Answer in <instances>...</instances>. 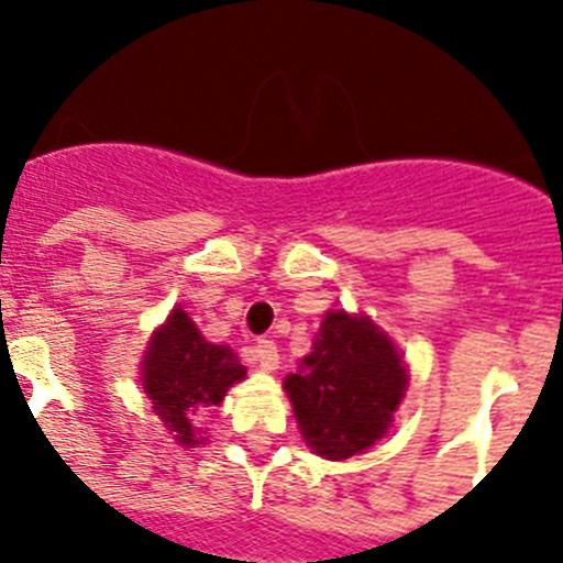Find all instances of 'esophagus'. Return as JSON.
I'll list each match as a JSON object with an SVG mask.
<instances>
[{
  "label": "esophagus",
  "mask_w": 563,
  "mask_h": 563,
  "mask_svg": "<svg viewBox=\"0 0 563 563\" xmlns=\"http://www.w3.org/2000/svg\"><path fill=\"white\" fill-rule=\"evenodd\" d=\"M253 356H255V365H258L261 371H266V373L277 371V365H280V356H277V345L272 343V340H258V343L253 345Z\"/></svg>",
  "instance_id": "1"
}]
</instances>
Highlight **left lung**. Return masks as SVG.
Segmentation results:
<instances>
[{
	"instance_id": "8db88e82",
	"label": "left lung",
	"mask_w": 563,
	"mask_h": 563,
	"mask_svg": "<svg viewBox=\"0 0 563 563\" xmlns=\"http://www.w3.org/2000/svg\"><path fill=\"white\" fill-rule=\"evenodd\" d=\"M402 360L365 316L327 313L302 371L286 378V391L316 455L345 460L376 444L406 391Z\"/></svg>"
}]
</instances>
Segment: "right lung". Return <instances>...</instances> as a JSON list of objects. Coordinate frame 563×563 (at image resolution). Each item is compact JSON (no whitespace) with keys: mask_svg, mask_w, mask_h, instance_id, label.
I'll list each match as a JSON object with an SVG mask.
<instances>
[{"mask_svg":"<svg viewBox=\"0 0 563 563\" xmlns=\"http://www.w3.org/2000/svg\"><path fill=\"white\" fill-rule=\"evenodd\" d=\"M245 378V365L231 349L207 343L185 310H174L166 327L155 332L144 360V389L157 417L185 446L198 444L192 417L218 406L231 384Z\"/></svg>","mask_w":563,"mask_h":563,"instance_id":"obj_1","label":"right lung"}]
</instances>
